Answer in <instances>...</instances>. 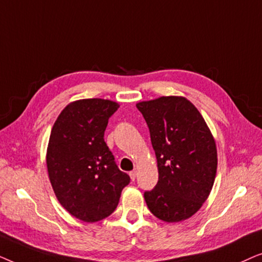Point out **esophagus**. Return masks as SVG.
<instances>
[{"label": "esophagus", "mask_w": 262, "mask_h": 262, "mask_svg": "<svg viewBox=\"0 0 262 262\" xmlns=\"http://www.w3.org/2000/svg\"><path fill=\"white\" fill-rule=\"evenodd\" d=\"M128 175H130L131 180H132V181H135L136 177H137V171H136V170H132V171H130V174H128Z\"/></svg>", "instance_id": "1"}]
</instances>
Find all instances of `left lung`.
Returning <instances> with one entry per match:
<instances>
[{
    "mask_svg": "<svg viewBox=\"0 0 262 262\" xmlns=\"http://www.w3.org/2000/svg\"><path fill=\"white\" fill-rule=\"evenodd\" d=\"M150 131L159 181L144 192L150 212L168 223L193 216L212 189L217 148L195 106L182 96L138 102Z\"/></svg>",
    "mask_w": 262,
    "mask_h": 262,
    "instance_id": "1",
    "label": "left lung"
}]
</instances>
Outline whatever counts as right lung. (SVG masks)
I'll return each mask as SVG.
<instances>
[{"label": "right lung", "instance_id": "1", "mask_svg": "<svg viewBox=\"0 0 262 262\" xmlns=\"http://www.w3.org/2000/svg\"><path fill=\"white\" fill-rule=\"evenodd\" d=\"M118 108L111 100H77L60 112L50 135L46 164L55 194L71 216L88 223L108 217L130 182L103 139Z\"/></svg>", "mask_w": 262, "mask_h": 262}]
</instances>
